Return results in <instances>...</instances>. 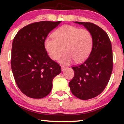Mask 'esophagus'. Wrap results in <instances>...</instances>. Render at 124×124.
I'll list each match as a JSON object with an SVG mask.
<instances>
[{"instance_id":"obj_1","label":"esophagus","mask_w":124,"mask_h":124,"mask_svg":"<svg viewBox=\"0 0 124 124\" xmlns=\"http://www.w3.org/2000/svg\"><path fill=\"white\" fill-rule=\"evenodd\" d=\"M66 67L64 66H61V70H62V71H64L66 69Z\"/></svg>"}]
</instances>
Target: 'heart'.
<instances>
[{
  "label": "heart",
  "instance_id": "b5f03b06",
  "mask_svg": "<svg viewBox=\"0 0 124 124\" xmlns=\"http://www.w3.org/2000/svg\"><path fill=\"white\" fill-rule=\"evenodd\" d=\"M54 39L47 38L44 40V48L52 60L59 59L63 65H69L75 61L81 63L86 59L93 45L90 32L86 29H80L73 25H65L58 28L52 34Z\"/></svg>",
  "mask_w": 124,
  "mask_h": 124
}]
</instances>
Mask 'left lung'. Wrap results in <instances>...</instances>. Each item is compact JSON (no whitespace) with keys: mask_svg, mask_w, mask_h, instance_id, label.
Masks as SVG:
<instances>
[{"mask_svg":"<svg viewBox=\"0 0 124 124\" xmlns=\"http://www.w3.org/2000/svg\"><path fill=\"white\" fill-rule=\"evenodd\" d=\"M90 32L93 46L89 56L83 63L72 67L75 76L69 85L71 92L81 100L97 96L104 90L112 73V50L107 34L92 23L75 21Z\"/></svg>","mask_w":124,"mask_h":124,"instance_id":"obj_1","label":"left lung"}]
</instances>
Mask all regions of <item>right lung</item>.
<instances>
[{"instance_id": "obj_1", "label": "right lung", "mask_w": 124, "mask_h": 124, "mask_svg": "<svg viewBox=\"0 0 124 124\" xmlns=\"http://www.w3.org/2000/svg\"><path fill=\"white\" fill-rule=\"evenodd\" d=\"M61 23H34L20 30L14 38L12 70L18 87L27 97L41 99L49 94L54 78L61 72V66L49 58L44 45L48 34Z\"/></svg>"}]
</instances>
